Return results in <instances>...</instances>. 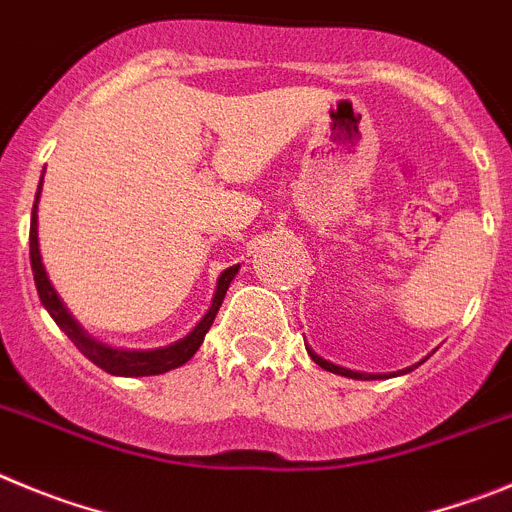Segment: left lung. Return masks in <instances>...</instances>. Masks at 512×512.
Returning a JSON list of instances; mask_svg holds the SVG:
<instances>
[{
	"mask_svg": "<svg viewBox=\"0 0 512 512\" xmlns=\"http://www.w3.org/2000/svg\"><path fill=\"white\" fill-rule=\"evenodd\" d=\"M308 357H311L313 362H316V365H319V367H324V370L334 372V375L354 377V380H375V377H388V375H367V372H352V370H347V367H336V365H331V362H326V359H321L319 354L313 352V349H308ZM418 365H421V362H418ZM418 365H413V367H418ZM413 367H408V370H400V372H411Z\"/></svg>",
	"mask_w": 512,
	"mask_h": 512,
	"instance_id": "8db88e82",
	"label": "left lung"
}]
</instances>
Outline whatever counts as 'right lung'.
<instances>
[{"label": "right lung", "instance_id": "add662e5", "mask_svg": "<svg viewBox=\"0 0 512 512\" xmlns=\"http://www.w3.org/2000/svg\"><path fill=\"white\" fill-rule=\"evenodd\" d=\"M45 173V170H43ZM40 188H43V178H40L38 193H35V204H32V222H30V265L32 275H35V285H38V296L43 301V306L48 308V313L53 316V321L66 331V336L78 347V352L89 357L96 367H101L109 375L119 377H145V375H163L168 370H176V367L186 365L193 354L199 352L201 342H204L206 331L211 329L216 319V311L222 306L224 296H227L229 283L234 280V275L239 273V265L227 267L219 280H216L214 298H211V306L206 311L204 319L193 326L191 334H186L178 342L168 344V347L160 349H145V352H137V349H114L107 344L96 342L94 336L86 334L84 326L73 319V313L68 311L66 303L61 301V296L55 293L53 283H50L48 273H45L43 257H40V245H38V201H40Z\"/></svg>", "mask_w": 512, "mask_h": 512}]
</instances>
